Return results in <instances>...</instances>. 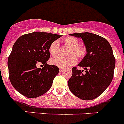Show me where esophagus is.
Instances as JSON below:
<instances>
[{"instance_id":"obj_1","label":"esophagus","mask_w":124,"mask_h":124,"mask_svg":"<svg viewBox=\"0 0 124 124\" xmlns=\"http://www.w3.org/2000/svg\"><path fill=\"white\" fill-rule=\"evenodd\" d=\"M63 68H60V69H59V71H60V73H61V72H63Z\"/></svg>"}]
</instances>
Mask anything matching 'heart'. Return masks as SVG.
Instances as JSON below:
<instances>
[{"label":"heart","mask_w":124,"mask_h":124,"mask_svg":"<svg viewBox=\"0 0 124 124\" xmlns=\"http://www.w3.org/2000/svg\"><path fill=\"white\" fill-rule=\"evenodd\" d=\"M63 43L69 47L67 51V57L56 56L50 60V63L60 68H66L74 65L78 59L83 58L87 53L86 48L79 45V41L77 38L71 36L66 37L63 40ZM49 53L53 56H56L60 51V45L58 41L55 40L50 44L48 48Z\"/></svg>","instance_id":"1"}]
</instances>
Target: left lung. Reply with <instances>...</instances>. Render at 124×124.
<instances>
[{"label":"left lung","mask_w":124,"mask_h":124,"mask_svg":"<svg viewBox=\"0 0 124 124\" xmlns=\"http://www.w3.org/2000/svg\"><path fill=\"white\" fill-rule=\"evenodd\" d=\"M71 35L81 38L87 54L78 66L86 70L72 68L68 81L70 90L83 100H93L102 94L114 77L116 59L112 49L106 38L91 33H76Z\"/></svg>","instance_id":"8db88e82"}]
</instances>
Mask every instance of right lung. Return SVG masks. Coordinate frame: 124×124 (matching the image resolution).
Wrapping results in <instances>:
<instances>
[{
    "instance_id": "1",
    "label": "right lung",
    "mask_w": 124,
    "mask_h": 124,
    "mask_svg": "<svg viewBox=\"0 0 124 124\" xmlns=\"http://www.w3.org/2000/svg\"><path fill=\"white\" fill-rule=\"evenodd\" d=\"M61 35L35 31L23 35L13 46L8 58V76L14 88L24 96L35 98L51 88L59 68L46 63L48 48ZM44 64L42 69L36 67Z\"/></svg>"
}]
</instances>
